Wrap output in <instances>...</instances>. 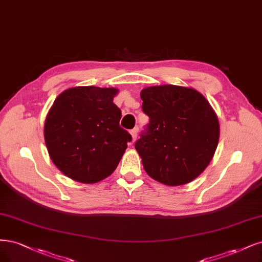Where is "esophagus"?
I'll return each mask as SVG.
<instances>
[{"label":"esophagus","instance_id":"1","mask_svg":"<svg viewBox=\"0 0 262 262\" xmlns=\"http://www.w3.org/2000/svg\"><path fill=\"white\" fill-rule=\"evenodd\" d=\"M130 134H131V137H132V142H134L135 140H137V138H138V129L130 130Z\"/></svg>","mask_w":262,"mask_h":262}]
</instances>
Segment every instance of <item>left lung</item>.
<instances>
[{
	"mask_svg": "<svg viewBox=\"0 0 262 262\" xmlns=\"http://www.w3.org/2000/svg\"><path fill=\"white\" fill-rule=\"evenodd\" d=\"M149 117L135 143L146 173L156 181L183 185L200 176L219 142V121L209 102L194 89L172 84L142 90Z\"/></svg>",
	"mask_w": 262,
	"mask_h": 262,
	"instance_id": "8db88e82",
	"label": "left lung"
}]
</instances>
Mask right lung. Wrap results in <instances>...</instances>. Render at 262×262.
Wrapping results in <instances>:
<instances>
[{"mask_svg":"<svg viewBox=\"0 0 262 262\" xmlns=\"http://www.w3.org/2000/svg\"><path fill=\"white\" fill-rule=\"evenodd\" d=\"M115 88L75 86L60 93L47 116L44 139L52 161L68 178L92 184L111 176L132 140L119 125Z\"/></svg>","mask_w":262,"mask_h":262,"instance_id":"right-lung-1","label":"right lung"}]
</instances>
